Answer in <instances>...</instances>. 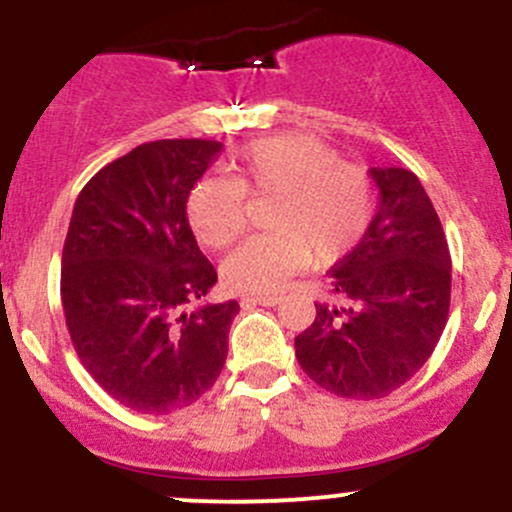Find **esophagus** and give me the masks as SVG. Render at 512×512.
Wrapping results in <instances>:
<instances>
[{
    "mask_svg": "<svg viewBox=\"0 0 512 512\" xmlns=\"http://www.w3.org/2000/svg\"><path fill=\"white\" fill-rule=\"evenodd\" d=\"M282 299L277 297V294H270V297H242V307H257V304H260V307H277V304H280Z\"/></svg>",
    "mask_w": 512,
    "mask_h": 512,
    "instance_id": "34e87169",
    "label": "esophagus"
}]
</instances>
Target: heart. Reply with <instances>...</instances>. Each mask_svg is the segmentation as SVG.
Here are the masks:
<instances>
[{"mask_svg": "<svg viewBox=\"0 0 512 512\" xmlns=\"http://www.w3.org/2000/svg\"><path fill=\"white\" fill-rule=\"evenodd\" d=\"M275 195L272 232L250 237L225 257L223 280L235 292L272 294L307 270L347 255L374 218V185L356 163L312 136L265 138L242 148L235 180L208 175L188 198V220L200 245L223 250L245 227L247 203Z\"/></svg>", "mask_w": 512, "mask_h": 512, "instance_id": "heart-1", "label": "heart"}]
</instances>
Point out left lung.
Wrapping results in <instances>:
<instances>
[{"mask_svg": "<svg viewBox=\"0 0 512 512\" xmlns=\"http://www.w3.org/2000/svg\"><path fill=\"white\" fill-rule=\"evenodd\" d=\"M376 215L329 270L332 299L294 339L299 366L344 399H384L428 361L451 307V255L421 180L371 168Z\"/></svg>", "mask_w": 512, "mask_h": 512, "instance_id": "1", "label": "left lung"}]
</instances>
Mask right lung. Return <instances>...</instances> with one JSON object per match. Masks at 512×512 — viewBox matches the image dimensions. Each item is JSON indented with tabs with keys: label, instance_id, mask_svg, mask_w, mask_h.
<instances>
[{
	"label": "right lung",
	"instance_id": "right-lung-1",
	"mask_svg": "<svg viewBox=\"0 0 512 512\" xmlns=\"http://www.w3.org/2000/svg\"><path fill=\"white\" fill-rule=\"evenodd\" d=\"M223 143L170 138L133 148L79 193L61 252L71 344L108 396L173 414L218 381L235 299L188 310L218 282L188 223V195Z\"/></svg>",
	"mask_w": 512,
	"mask_h": 512
}]
</instances>
